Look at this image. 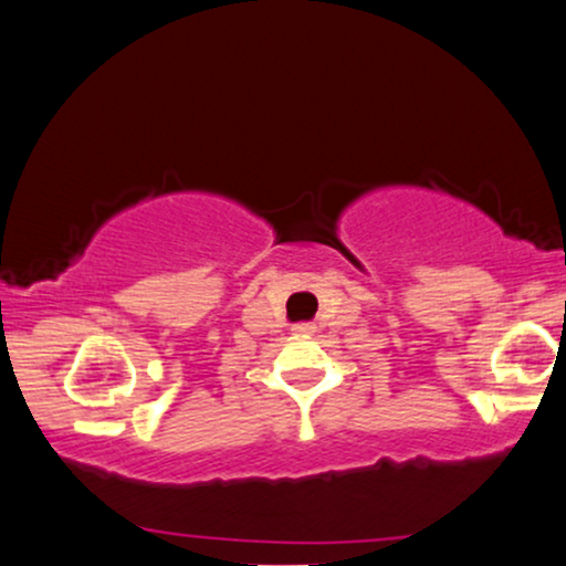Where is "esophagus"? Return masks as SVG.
<instances>
[{"label": "esophagus", "instance_id": "34e87169", "mask_svg": "<svg viewBox=\"0 0 566 566\" xmlns=\"http://www.w3.org/2000/svg\"><path fill=\"white\" fill-rule=\"evenodd\" d=\"M311 332H313L311 324H297V326H295V335H305V337H308Z\"/></svg>", "mask_w": 566, "mask_h": 566}]
</instances>
